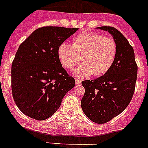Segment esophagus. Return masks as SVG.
<instances>
[{
    "mask_svg": "<svg viewBox=\"0 0 148 148\" xmlns=\"http://www.w3.org/2000/svg\"><path fill=\"white\" fill-rule=\"evenodd\" d=\"M81 83V80L80 79H75V84L77 85V84H80Z\"/></svg>",
    "mask_w": 148,
    "mask_h": 148,
    "instance_id": "esophagus-1",
    "label": "esophagus"
}]
</instances>
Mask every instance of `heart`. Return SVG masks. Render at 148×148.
I'll list each match as a JSON object with an SVG mask.
<instances>
[{
  "label": "heart",
  "mask_w": 148,
  "mask_h": 148,
  "mask_svg": "<svg viewBox=\"0 0 148 148\" xmlns=\"http://www.w3.org/2000/svg\"><path fill=\"white\" fill-rule=\"evenodd\" d=\"M57 55L63 67L71 69L82 59L84 62L74 70L80 77L100 76L112 66L116 56L114 38L103 37L95 32H84L74 38L72 45L63 42L57 49Z\"/></svg>",
  "instance_id": "obj_1"
}]
</instances>
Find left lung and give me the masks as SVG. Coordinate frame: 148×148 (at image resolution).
Instances as JSON below:
<instances>
[{"instance_id":"obj_1","label":"left lung","mask_w":148,"mask_h":148,"mask_svg":"<svg viewBox=\"0 0 148 148\" xmlns=\"http://www.w3.org/2000/svg\"><path fill=\"white\" fill-rule=\"evenodd\" d=\"M116 44V56L112 66L103 76L84 80L85 93L80 105L83 111L92 122L105 123L126 109L135 92L138 66L134 49L129 41L114 27L102 26Z\"/></svg>"}]
</instances>
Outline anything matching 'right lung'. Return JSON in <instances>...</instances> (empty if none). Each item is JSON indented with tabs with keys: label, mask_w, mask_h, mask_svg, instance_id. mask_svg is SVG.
<instances>
[{
	"label": "right lung",
	"mask_w": 148,
	"mask_h": 148,
	"mask_svg": "<svg viewBox=\"0 0 148 148\" xmlns=\"http://www.w3.org/2000/svg\"><path fill=\"white\" fill-rule=\"evenodd\" d=\"M77 30L42 27L18 47L12 63L11 86L15 102L26 116L37 120L50 117L75 86L74 78L62 68L57 49Z\"/></svg>",
	"instance_id": "right-lung-1"
}]
</instances>
